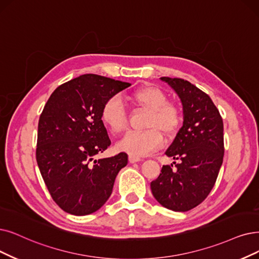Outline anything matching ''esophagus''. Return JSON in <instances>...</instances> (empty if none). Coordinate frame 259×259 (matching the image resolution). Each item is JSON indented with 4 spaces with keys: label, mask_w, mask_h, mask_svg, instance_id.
I'll return each instance as SVG.
<instances>
[{
    "label": "esophagus",
    "mask_w": 259,
    "mask_h": 259,
    "mask_svg": "<svg viewBox=\"0 0 259 259\" xmlns=\"http://www.w3.org/2000/svg\"><path fill=\"white\" fill-rule=\"evenodd\" d=\"M128 160H130L131 163H134V162L140 161L141 159H140L139 157H137V156H133V155H130V156H128Z\"/></svg>",
    "instance_id": "esophagus-1"
}]
</instances>
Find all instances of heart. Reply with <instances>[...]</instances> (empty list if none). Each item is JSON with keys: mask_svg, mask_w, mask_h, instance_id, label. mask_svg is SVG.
I'll return each mask as SVG.
<instances>
[{"mask_svg": "<svg viewBox=\"0 0 259 259\" xmlns=\"http://www.w3.org/2000/svg\"><path fill=\"white\" fill-rule=\"evenodd\" d=\"M127 100L134 105L150 109L146 131H130L117 144L120 151L126 152L133 156H146L161 148L163 136L177 134L183 124L182 109L168 103L164 92L155 86H144L134 90ZM101 119L109 130L119 134L126 128L127 111L119 96L108 98L101 110Z\"/></svg>", "mask_w": 259, "mask_h": 259, "instance_id": "b5f03b06", "label": "heart"}]
</instances>
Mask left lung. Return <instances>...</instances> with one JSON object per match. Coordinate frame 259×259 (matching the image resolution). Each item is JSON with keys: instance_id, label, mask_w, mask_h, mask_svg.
Segmentation results:
<instances>
[{"instance_id": "8db88e82", "label": "left lung", "mask_w": 259, "mask_h": 259, "mask_svg": "<svg viewBox=\"0 0 259 259\" xmlns=\"http://www.w3.org/2000/svg\"><path fill=\"white\" fill-rule=\"evenodd\" d=\"M160 79L180 97L184 122L165 151L179 162H173L175 168L162 165L151 190L163 207L187 211L207 198L218 178L224 155L223 121L209 96L190 81L165 76Z\"/></svg>"}]
</instances>
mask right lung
<instances>
[{
    "label": "right lung",
    "instance_id": "right-lung-1",
    "mask_svg": "<svg viewBox=\"0 0 259 259\" xmlns=\"http://www.w3.org/2000/svg\"><path fill=\"white\" fill-rule=\"evenodd\" d=\"M97 74H85L57 87L41 112L36 159L52 199L68 213L100 209L112 192L127 154L94 159L109 146L101 119L105 101L130 87Z\"/></svg>",
    "mask_w": 259,
    "mask_h": 259
}]
</instances>
